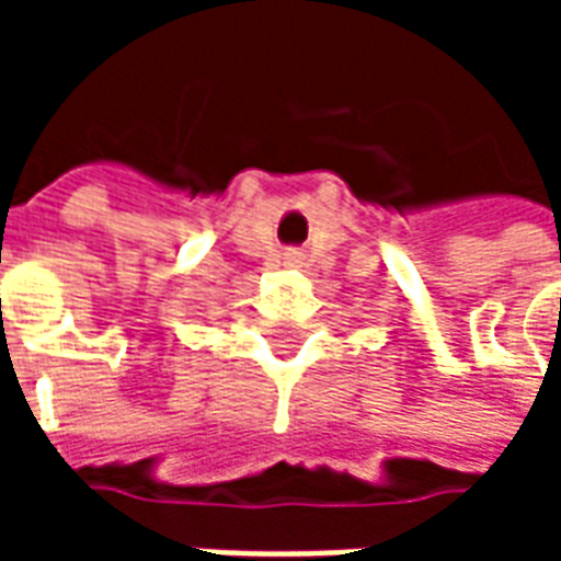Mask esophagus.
Masks as SVG:
<instances>
[{"label": "esophagus", "mask_w": 561, "mask_h": 561, "mask_svg": "<svg viewBox=\"0 0 561 561\" xmlns=\"http://www.w3.org/2000/svg\"><path fill=\"white\" fill-rule=\"evenodd\" d=\"M288 264H300V257L294 255V257H288Z\"/></svg>", "instance_id": "obj_1"}]
</instances>
